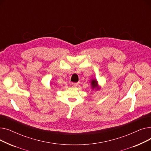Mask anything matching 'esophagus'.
I'll use <instances>...</instances> for the list:
<instances>
[{
	"instance_id": "obj_1",
	"label": "esophagus",
	"mask_w": 151,
	"mask_h": 151,
	"mask_svg": "<svg viewBox=\"0 0 151 151\" xmlns=\"http://www.w3.org/2000/svg\"><path fill=\"white\" fill-rule=\"evenodd\" d=\"M78 83H73L72 84H71V85H72V86H73V87H76V86H77V85H78Z\"/></svg>"
}]
</instances>
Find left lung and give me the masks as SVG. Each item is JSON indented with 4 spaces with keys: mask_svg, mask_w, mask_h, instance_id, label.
Masks as SVG:
<instances>
[{
    "mask_svg": "<svg viewBox=\"0 0 151 151\" xmlns=\"http://www.w3.org/2000/svg\"><path fill=\"white\" fill-rule=\"evenodd\" d=\"M91 85H92V89L97 88V87H98L97 81L96 80H92V82H91Z\"/></svg>",
    "mask_w": 151,
    "mask_h": 151,
    "instance_id": "8db88e82",
    "label": "left lung"
}]
</instances>
